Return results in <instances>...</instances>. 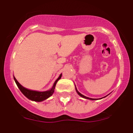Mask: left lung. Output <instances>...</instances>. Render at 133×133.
<instances>
[{"label": "left lung", "instance_id": "1", "mask_svg": "<svg viewBox=\"0 0 133 133\" xmlns=\"http://www.w3.org/2000/svg\"><path fill=\"white\" fill-rule=\"evenodd\" d=\"M75 90H76V91H77V93H78V95H80V96H81V97H83V98H85V99H90V100H96V99H93V98H90V97H87V96H84V95H82V94L80 93H79V92L78 91V90H77V88H76V87H75ZM101 99H102V98H101Z\"/></svg>", "mask_w": 133, "mask_h": 133}]
</instances>
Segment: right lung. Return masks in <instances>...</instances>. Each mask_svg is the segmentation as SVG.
Returning <instances> with one entry per match:
<instances>
[{
	"instance_id": "1",
	"label": "right lung",
	"mask_w": 133,
	"mask_h": 133,
	"mask_svg": "<svg viewBox=\"0 0 133 133\" xmlns=\"http://www.w3.org/2000/svg\"><path fill=\"white\" fill-rule=\"evenodd\" d=\"M61 76H62V74L60 75L59 77H58V78L57 79L56 81H55L54 84H53V86L51 88V90L46 91H42V92L30 90L26 88H24V87L22 86L21 84L17 81V80L15 78V77H14V80L15 82H16L18 87L19 88L20 91H21V93H23L25 96L28 97L29 99L31 101H37V102H40L46 99L47 98H48V97H50L52 95H53V93H54L55 86H56V83L58 82V80L61 78Z\"/></svg>"
}]
</instances>
